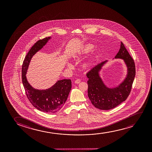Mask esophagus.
<instances>
[{
  "mask_svg": "<svg viewBox=\"0 0 152 152\" xmlns=\"http://www.w3.org/2000/svg\"><path fill=\"white\" fill-rule=\"evenodd\" d=\"M81 81V80L80 79H77V80H76L75 81V83H80V82Z\"/></svg>",
  "mask_w": 152,
  "mask_h": 152,
  "instance_id": "34e87169",
  "label": "esophagus"
}]
</instances>
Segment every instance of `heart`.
Returning <instances> with one entry per match:
<instances>
[{
  "label": "heart",
  "mask_w": 152,
  "mask_h": 152,
  "mask_svg": "<svg viewBox=\"0 0 152 152\" xmlns=\"http://www.w3.org/2000/svg\"><path fill=\"white\" fill-rule=\"evenodd\" d=\"M92 48H93V46L91 45V44H88V45H86L85 46L84 50H85L86 52H88V51H89L91 50ZM69 66L72 67V65L71 64H69Z\"/></svg>",
  "instance_id": "obj_1"
}]
</instances>
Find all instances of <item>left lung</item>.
Returning <instances> with one entry per match:
<instances>
[{
    "mask_svg": "<svg viewBox=\"0 0 152 152\" xmlns=\"http://www.w3.org/2000/svg\"><path fill=\"white\" fill-rule=\"evenodd\" d=\"M115 58L124 59L128 69L127 77L118 87L114 88L106 87L99 76V72L107 61L98 64L86 74L89 78L87 81L88 97L94 107L102 110L115 108L125 101L131 92L135 77V63L122 42Z\"/></svg>",
    "mask_w": 152,
    "mask_h": 152,
    "instance_id": "8db88e82",
    "label": "left lung"
}]
</instances>
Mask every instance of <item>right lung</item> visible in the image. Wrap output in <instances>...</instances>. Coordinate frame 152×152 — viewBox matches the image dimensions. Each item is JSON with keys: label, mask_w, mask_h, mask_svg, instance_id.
Here are the masks:
<instances>
[{"label": "right lung", "mask_w": 152, "mask_h": 152, "mask_svg": "<svg viewBox=\"0 0 152 152\" xmlns=\"http://www.w3.org/2000/svg\"><path fill=\"white\" fill-rule=\"evenodd\" d=\"M51 37L39 40L32 46L23 61L22 67V83L26 95L31 104L38 110L46 113H56L61 110L66 101L72 88L71 79H63L46 90L34 89L27 81L26 74L31 58L40 50Z\"/></svg>", "instance_id": "1"}]
</instances>
